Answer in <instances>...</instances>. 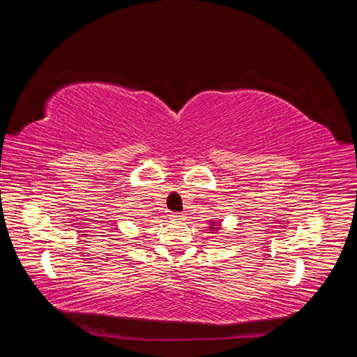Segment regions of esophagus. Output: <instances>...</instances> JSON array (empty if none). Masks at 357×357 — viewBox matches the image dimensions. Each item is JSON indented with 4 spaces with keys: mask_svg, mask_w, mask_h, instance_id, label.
<instances>
[{
    "mask_svg": "<svg viewBox=\"0 0 357 357\" xmlns=\"http://www.w3.org/2000/svg\"><path fill=\"white\" fill-rule=\"evenodd\" d=\"M174 218H177V219H183V215H181V213H174Z\"/></svg>",
    "mask_w": 357,
    "mask_h": 357,
    "instance_id": "obj_1",
    "label": "esophagus"
}]
</instances>
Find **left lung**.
<instances>
[{
  "label": "left lung",
  "mask_w": 357,
  "mask_h": 357,
  "mask_svg": "<svg viewBox=\"0 0 357 357\" xmlns=\"http://www.w3.org/2000/svg\"><path fill=\"white\" fill-rule=\"evenodd\" d=\"M211 229H214V228H211Z\"/></svg>",
  "instance_id": "1"
}]
</instances>
